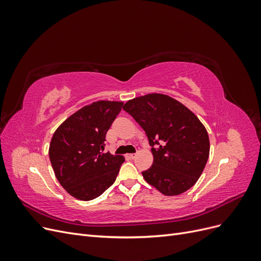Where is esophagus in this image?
<instances>
[{
  "instance_id": "esophagus-1",
  "label": "esophagus",
  "mask_w": 261,
  "mask_h": 261,
  "mask_svg": "<svg viewBox=\"0 0 261 261\" xmlns=\"http://www.w3.org/2000/svg\"><path fill=\"white\" fill-rule=\"evenodd\" d=\"M135 156H136L135 153H127V154H126V158H127V159H130V160L135 159Z\"/></svg>"
}]
</instances>
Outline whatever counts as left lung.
I'll return each instance as SVG.
<instances>
[{"mask_svg": "<svg viewBox=\"0 0 261 261\" xmlns=\"http://www.w3.org/2000/svg\"><path fill=\"white\" fill-rule=\"evenodd\" d=\"M123 109L144 128L153 163L141 172L148 184L165 196L188 191L209 158L206 127L191 110L167 94L149 93L128 100Z\"/></svg>", "mask_w": 261, "mask_h": 261, "instance_id": "1", "label": "left lung"}]
</instances>
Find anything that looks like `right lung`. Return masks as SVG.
Returning a JSON list of instances; mask_svg holds the SVG:
<instances>
[{
    "mask_svg": "<svg viewBox=\"0 0 261 261\" xmlns=\"http://www.w3.org/2000/svg\"><path fill=\"white\" fill-rule=\"evenodd\" d=\"M122 107V101L92 102L67 117L53 134L49 156L54 174L77 199L97 198L116 179L124 156L103 150L107 132Z\"/></svg>",
    "mask_w": 261,
    "mask_h": 261,
    "instance_id": "obj_1",
    "label": "right lung"
}]
</instances>
